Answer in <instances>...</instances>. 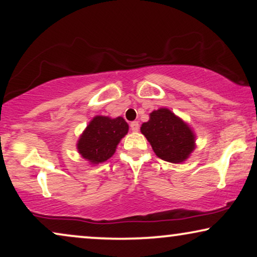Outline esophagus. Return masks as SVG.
I'll return each mask as SVG.
<instances>
[{"label": "esophagus", "instance_id": "34e87169", "mask_svg": "<svg viewBox=\"0 0 257 257\" xmlns=\"http://www.w3.org/2000/svg\"><path fill=\"white\" fill-rule=\"evenodd\" d=\"M130 127L133 132H138L139 131V122L138 121H132L131 124H130Z\"/></svg>", "mask_w": 257, "mask_h": 257}]
</instances>
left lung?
Wrapping results in <instances>:
<instances>
[{
    "label": "left lung",
    "instance_id": "8db88e82",
    "mask_svg": "<svg viewBox=\"0 0 257 257\" xmlns=\"http://www.w3.org/2000/svg\"><path fill=\"white\" fill-rule=\"evenodd\" d=\"M142 133L154 153L168 163H182L194 150V135L180 118L167 108L153 111L142 125Z\"/></svg>",
    "mask_w": 257,
    "mask_h": 257
}]
</instances>
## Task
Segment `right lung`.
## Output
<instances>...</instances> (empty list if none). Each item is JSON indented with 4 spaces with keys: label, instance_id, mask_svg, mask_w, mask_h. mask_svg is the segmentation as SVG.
Masks as SVG:
<instances>
[{
    "label": "right lung",
    "instance_id": "obj_1",
    "mask_svg": "<svg viewBox=\"0 0 257 257\" xmlns=\"http://www.w3.org/2000/svg\"><path fill=\"white\" fill-rule=\"evenodd\" d=\"M128 131V125L121 117L111 119L97 115L77 144L78 152L92 164L104 163L113 156L118 143Z\"/></svg>",
    "mask_w": 257,
    "mask_h": 257
}]
</instances>
